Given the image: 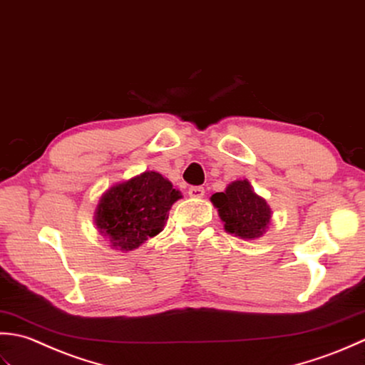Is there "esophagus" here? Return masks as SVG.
<instances>
[{
    "label": "esophagus",
    "instance_id": "1",
    "mask_svg": "<svg viewBox=\"0 0 365 365\" xmlns=\"http://www.w3.org/2000/svg\"><path fill=\"white\" fill-rule=\"evenodd\" d=\"M189 195L192 198H202L205 195V189L202 187V185H192V187L189 189Z\"/></svg>",
    "mask_w": 365,
    "mask_h": 365
}]
</instances>
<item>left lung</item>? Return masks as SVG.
Masks as SVG:
<instances>
[{"label":"left lung","mask_w":365,"mask_h":365,"mask_svg":"<svg viewBox=\"0 0 365 365\" xmlns=\"http://www.w3.org/2000/svg\"><path fill=\"white\" fill-rule=\"evenodd\" d=\"M211 202L219 210L220 219L225 222L227 232L240 236L241 240H255L269 225V206L252 190L249 181L228 184L225 192L214 193Z\"/></svg>","instance_id":"obj_1"}]
</instances>
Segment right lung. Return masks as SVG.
Masks as SVG:
<instances>
[{
  "mask_svg": "<svg viewBox=\"0 0 365 365\" xmlns=\"http://www.w3.org/2000/svg\"><path fill=\"white\" fill-rule=\"evenodd\" d=\"M181 193L158 172H145L116 184L101 198L96 225L115 249L129 252L162 232Z\"/></svg>",
  "mask_w": 365,
  "mask_h": 365,
  "instance_id": "right-lung-1",
  "label": "right lung"
}]
</instances>
